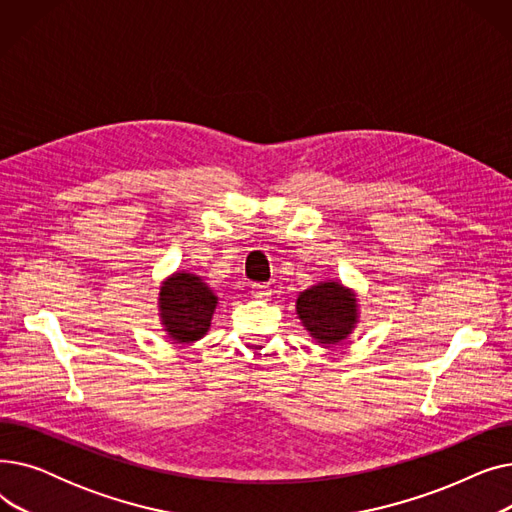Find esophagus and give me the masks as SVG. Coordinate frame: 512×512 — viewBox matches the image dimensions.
<instances>
[{"label": "esophagus", "mask_w": 512, "mask_h": 512, "mask_svg": "<svg viewBox=\"0 0 512 512\" xmlns=\"http://www.w3.org/2000/svg\"><path fill=\"white\" fill-rule=\"evenodd\" d=\"M251 294H253V299H267L272 294V290L267 284H253Z\"/></svg>", "instance_id": "esophagus-1"}]
</instances>
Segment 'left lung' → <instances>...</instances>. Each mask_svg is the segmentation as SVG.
Instances as JSON below:
<instances>
[{"instance_id":"1","label":"left lung","mask_w":512,"mask_h":512,"mask_svg":"<svg viewBox=\"0 0 512 512\" xmlns=\"http://www.w3.org/2000/svg\"><path fill=\"white\" fill-rule=\"evenodd\" d=\"M297 313L319 344H336L355 330L359 307L351 288L328 280L299 294Z\"/></svg>"}]
</instances>
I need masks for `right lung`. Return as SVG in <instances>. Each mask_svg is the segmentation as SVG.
Wrapping results in <instances>:
<instances>
[{"label": "right lung", "instance_id": "1", "mask_svg": "<svg viewBox=\"0 0 512 512\" xmlns=\"http://www.w3.org/2000/svg\"><path fill=\"white\" fill-rule=\"evenodd\" d=\"M218 297L195 274L176 272L159 288V317L176 342H195L205 336Z\"/></svg>", "mask_w": 512, "mask_h": 512}]
</instances>
